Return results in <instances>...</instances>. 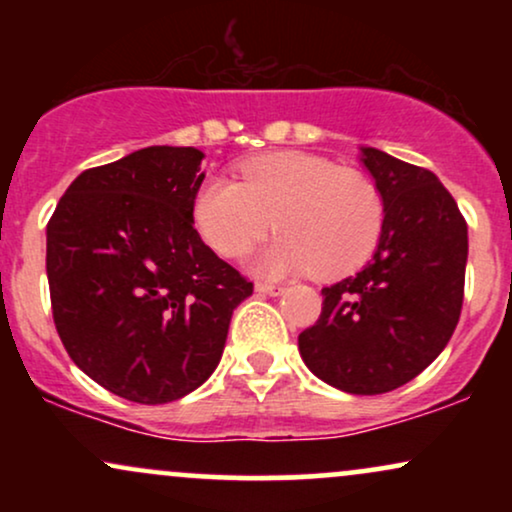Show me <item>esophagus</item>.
Segmentation results:
<instances>
[{"label":"esophagus","instance_id":"1","mask_svg":"<svg viewBox=\"0 0 512 512\" xmlns=\"http://www.w3.org/2000/svg\"><path fill=\"white\" fill-rule=\"evenodd\" d=\"M255 291L260 293V296H281L284 293V286H274V284H255Z\"/></svg>","mask_w":512,"mask_h":512}]
</instances>
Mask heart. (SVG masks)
I'll use <instances>...</instances> for the list:
<instances>
[{
    "label": "heart",
    "mask_w": 512,
    "mask_h": 512,
    "mask_svg": "<svg viewBox=\"0 0 512 512\" xmlns=\"http://www.w3.org/2000/svg\"><path fill=\"white\" fill-rule=\"evenodd\" d=\"M238 173L240 182L209 178L192 204L199 236L223 257L240 255L269 221L279 233L252 250L250 267L272 279L346 274L378 243L383 199L366 175L303 151L248 158Z\"/></svg>",
    "instance_id": "obj_1"
}]
</instances>
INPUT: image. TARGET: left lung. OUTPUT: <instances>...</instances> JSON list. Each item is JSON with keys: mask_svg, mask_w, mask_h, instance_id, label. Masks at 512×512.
<instances>
[{"mask_svg": "<svg viewBox=\"0 0 512 512\" xmlns=\"http://www.w3.org/2000/svg\"><path fill=\"white\" fill-rule=\"evenodd\" d=\"M383 197L378 248L354 276L322 289V313L298 334L310 373L349 395L414 380L450 342L462 310L467 223L431 170L361 146Z\"/></svg>", "mask_w": 512, "mask_h": 512, "instance_id": "8db88e82", "label": "left lung"}]
</instances>
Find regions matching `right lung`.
Segmentation results:
<instances>
[{"label":"right lung","instance_id":"right-lung-1","mask_svg":"<svg viewBox=\"0 0 512 512\" xmlns=\"http://www.w3.org/2000/svg\"><path fill=\"white\" fill-rule=\"evenodd\" d=\"M195 146H146L88 168L48 223L60 339L91 380L137 404L190 395L219 366L252 284L195 231Z\"/></svg>","mask_w":512,"mask_h":512}]
</instances>
